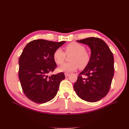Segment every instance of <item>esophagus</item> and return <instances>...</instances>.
Returning <instances> with one entry per match:
<instances>
[{
    "label": "esophagus",
    "mask_w": 129,
    "mask_h": 129,
    "mask_svg": "<svg viewBox=\"0 0 129 129\" xmlns=\"http://www.w3.org/2000/svg\"><path fill=\"white\" fill-rule=\"evenodd\" d=\"M64 75H65V76H66V77H68V76H69L70 74H69V73H64Z\"/></svg>",
    "instance_id": "esophagus-1"
}]
</instances>
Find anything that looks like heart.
<instances>
[{"label": "heart", "mask_w": 129, "mask_h": 129, "mask_svg": "<svg viewBox=\"0 0 129 129\" xmlns=\"http://www.w3.org/2000/svg\"><path fill=\"white\" fill-rule=\"evenodd\" d=\"M65 53L61 48L55 50L53 58L55 63L58 65L63 63L66 55H72L69 58L71 62L63 64L59 68V71L63 72H71L79 67L83 69L89 64L90 61V54L85 50V47L76 42L70 43L64 47Z\"/></svg>", "instance_id": "heart-1"}]
</instances>
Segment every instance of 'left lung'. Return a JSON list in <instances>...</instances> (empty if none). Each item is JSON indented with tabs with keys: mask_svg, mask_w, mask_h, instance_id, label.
<instances>
[{
	"mask_svg": "<svg viewBox=\"0 0 129 129\" xmlns=\"http://www.w3.org/2000/svg\"><path fill=\"white\" fill-rule=\"evenodd\" d=\"M77 41L90 47L91 58L87 67L79 74L74 89L83 100L97 102L110 90L114 75V56L106 43L100 38L90 37Z\"/></svg>",
	"mask_w": 129,
	"mask_h": 129,
	"instance_id": "obj_1",
	"label": "left lung"
}]
</instances>
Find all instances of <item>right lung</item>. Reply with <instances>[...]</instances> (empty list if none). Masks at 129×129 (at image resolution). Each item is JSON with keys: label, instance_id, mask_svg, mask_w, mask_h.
I'll list each match as a JSON object with an SVG mask.
<instances>
[{"label": "right lung", "instance_id": "obj_1", "mask_svg": "<svg viewBox=\"0 0 129 129\" xmlns=\"http://www.w3.org/2000/svg\"><path fill=\"white\" fill-rule=\"evenodd\" d=\"M65 42L34 40L23 50L19 59V78L25 95L33 102L45 103L56 96L64 74L48 75L57 67L54 52Z\"/></svg>", "mask_w": 129, "mask_h": 129}]
</instances>
